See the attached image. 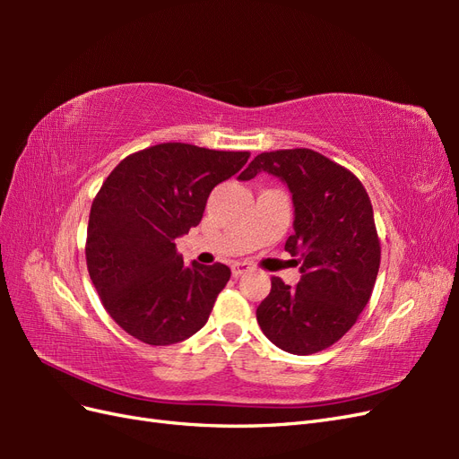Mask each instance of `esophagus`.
<instances>
[{
  "mask_svg": "<svg viewBox=\"0 0 459 459\" xmlns=\"http://www.w3.org/2000/svg\"><path fill=\"white\" fill-rule=\"evenodd\" d=\"M251 270H253L251 264H247V262H235V264H231V273L235 277H239V275L251 272Z\"/></svg>",
  "mask_w": 459,
  "mask_h": 459,
  "instance_id": "esophagus-1",
  "label": "esophagus"
}]
</instances>
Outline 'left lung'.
I'll return each instance as SVG.
<instances>
[{"label":"left lung","instance_id":"1","mask_svg":"<svg viewBox=\"0 0 459 459\" xmlns=\"http://www.w3.org/2000/svg\"><path fill=\"white\" fill-rule=\"evenodd\" d=\"M262 170L293 193L295 233L285 251L299 256L302 277L295 287L272 277L258 325L281 351L316 354L335 344L371 299L381 264L371 201L351 170L312 149L260 152L239 179Z\"/></svg>","mask_w":459,"mask_h":459}]
</instances>
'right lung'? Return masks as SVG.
<instances>
[{
  "label": "right lung",
  "mask_w": 459,
  "mask_h": 459,
  "mask_svg": "<svg viewBox=\"0 0 459 459\" xmlns=\"http://www.w3.org/2000/svg\"><path fill=\"white\" fill-rule=\"evenodd\" d=\"M248 151L159 143L132 152L91 203L86 264L105 310L137 341L166 346L206 324L230 281L226 264L184 266L176 239L195 228L211 191Z\"/></svg>",
  "instance_id": "right-lung-1"
}]
</instances>
